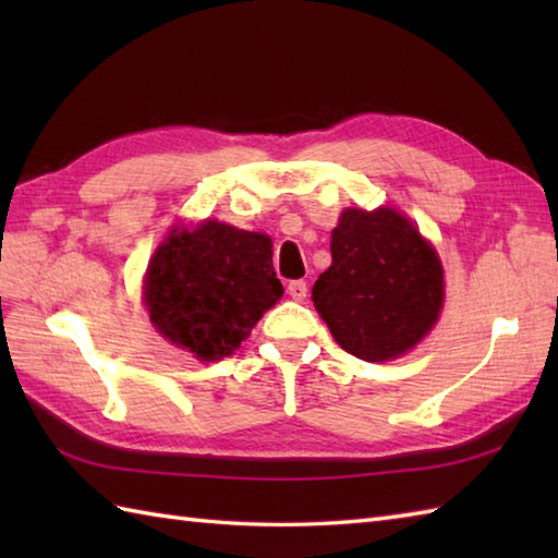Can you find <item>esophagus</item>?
<instances>
[{"label":"esophagus","mask_w":558,"mask_h":558,"mask_svg":"<svg viewBox=\"0 0 558 558\" xmlns=\"http://www.w3.org/2000/svg\"><path fill=\"white\" fill-rule=\"evenodd\" d=\"M288 294L292 300L302 302L306 298V282L304 280H290L288 282Z\"/></svg>","instance_id":"obj_1"}]
</instances>
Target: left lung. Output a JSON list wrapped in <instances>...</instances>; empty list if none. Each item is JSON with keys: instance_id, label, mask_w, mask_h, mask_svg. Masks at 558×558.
Returning <instances> with one entry per match:
<instances>
[{"instance_id": "8db88e82", "label": "left lung", "mask_w": 558, "mask_h": 558, "mask_svg": "<svg viewBox=\"0 0 558 558\" xmlns=\"http://www.w3.org/2000/svg\"><path fill=\"white\" fill-rule=\"evenodd\" d=\"M333 264L312 288L338 345L386 362L429 333L444 304L441 260L393 208H348L330 236Z\"/></svg>"}]
</instances>
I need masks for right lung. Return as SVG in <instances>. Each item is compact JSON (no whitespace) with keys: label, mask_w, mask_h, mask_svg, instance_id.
Instances as JSON below:
<instances>
[{"label":"right lung","mask_w":558,"mask_h":558,"mask_svg":"<svg viewBox=\"0 0 558 558\" xmlns=\"http://www.w3.org/2000/svg\"><path fill=\"white\" fill-rule=\"evenodd\" d=\"M144 290L150 322L201 362L232 354L282 294L268 236L216 220L174 228L150 258Z\"/></svg>","instance_id":"add662e5"}]
</instances>
